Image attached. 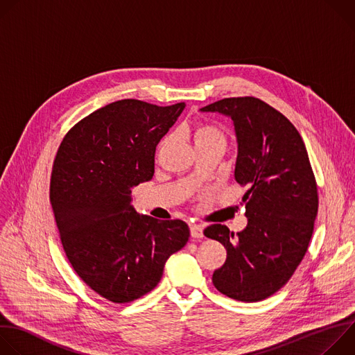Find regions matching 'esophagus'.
Masks as SVG:
<instances>
[{"label": "esophagus", "instance_id": "1", "mask_svg": "<svg viewBox=\"0 0 355 355\" xmlns=\"http://www.w3.org/2000/svg\"><path fill=\"white\" fill-rule=\"evenodd\" d=\"M189 230H191V236H192L193 239L204 237V227H202L200 225L191 223V225H189Z\"/></svg>", "mask_w": 355, "mask_h": 355}]
</instances>
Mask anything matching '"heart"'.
<instances>
[{
  "mask_svg": "<svg viewBox=\"0 0 355 355\" xmlns=\"http://www.w3.org/2000/svg\"><path fill=\"white\" fill-rule=\"evenodd\" d=\"M191 136L196 147L207 146L211 143H225V135L222 129L211 122H196L191 128ZM166 141L167 140H163L160 143V148L164 146Z\"/></svg>",
  "mask_w": 355,
  "mask_h": 355,
  "instance_id": "b5f03b06",
  "label": "heart"
}]
</instances>
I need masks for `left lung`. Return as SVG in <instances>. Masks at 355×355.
Returning a JSON list of instances; mask_svg holds the SVG:
<instances>
[{
  "label": "left lung",
  "instance_id": "1",
  "mask_svg": "<svg viewBox=\"0 0 355 355\" xmlns=\"http://www.w3.org/2000/svg\"><path fill=\"white\" fill-rule=\"evenodd\" d=\"M200 111L232 118L234 178L248 185L245 229L237 234L225 225L204 230L227 251L212 282L232 299L259 302L289 281L312 239L319 196L308 151L289 119L259 98H225Z\"/></svg>",
  "mask_w": 355,
  "mask_h": 355
}]
</instances>
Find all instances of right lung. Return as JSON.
<instances>
[{
	"label": "right lung",
	"instance_id": "add662e5",
	"mask_svg": "<svg viewBox=\"0 0 355 355\" xmlns=\"http://www.w3.org/2000/svg\"><path fill=\"white\" fill-rule=\"evenodd\" d=\"M185 104L157 107L122 99L76 123L59 146L50 202L66 256L98 295L136 300L160 282L189 227L139 215L132 188L155 174L156 146Z\"/></svg>",
	"mask_w": 355,
	"mask_h": 355
}]
</instances>
